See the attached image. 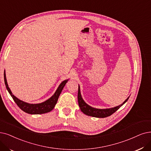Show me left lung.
<instances>
[{"label": "left lung", "instance_id": "left-lung-1", "mask_svg": "<svg viewBox=\"0 0 151 151\" xmlns=\"http://www.w3.org/2000/svg\"><path fill=\"white\" fill-rule=\"evenodd\" d=\"M77 96H78V103H79V105L81 111L84 114H87L88 116L96 117V118H105L111 115L113 113L116 111L120 107H121L124 104H125L129 99L128 97L122 105H120L116 107L109 108V109H96V108H92L90 106L88 105L86 102L83 100L81 95L79 86V88H78Z\"/></svg>", "mask_w": 151, "mask_h": 151}]
</instances>
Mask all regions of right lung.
<instances>
[{
	"instance_id": "obj_1",
	"label": "right lung",
	"mask_w": 151,
	"mask_h": 151,
	"mask_svg": "<svg viewBox=\"0 0 151 151\" xmlns=\"http://www.w3.org/2000/svg\"><path fill=\"white\" fill-rule=\"evenodd\" d=\"M4 81H5L6 88H7L8 92H9L12 97L13 100L15 102V104L22 110L29 114H43V113L50 112L54 108H55L58 101L59 96L60 94H61L66 82H68V80L64 81L61 84H60L55 94H54L50 99L43 102V103L38 104H29L15 97V96L12 93V92L10 91V90L8 86L5 72H4Z\"/></svg>"
}]
</instances>
